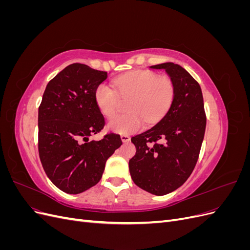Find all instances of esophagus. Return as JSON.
Here are the masks:
<instances>
[{"label":"esophagus","instance_id":"obj_1","mask_svg":"<svg viewBox=\"0 0 250 250\" xmlns=\"http://www.w3.org/2000/svg\"><path fill=\"white\" fill-rule=\"evenodd\" d=\"M121 140H122V142H124V143L129 142L130 137H129V135H127V134H122V135H121Z\"/></svg>","mask_w":250,"mask_h":250}]
</instances>
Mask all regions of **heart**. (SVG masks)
I'll list each match as a JSON object with an SVG mask.
<instances>
[{
    "mask_svg": "<svg viewBox=\"0 0 250 250\" xmlns=\"http://www.w3.org/2000/svg\"><path fill=\"white\" fill-rule=\"evenodd\" d=\"M113 85L117 91L107 83H100L95 89V101L103 115L111 118L118 110L119 96L130 97L126 104V110L129 112L108 122L110 130L123 134L141 130L144 120L149 124L160 120L171 106L175 95L171 78L145 70L121 75L113 80Z\"/></svg>",
    "mask_w": 250,
    "mask_h": 250,
    "instance_id": "1",
    "label": "heart"
}]
</instances>
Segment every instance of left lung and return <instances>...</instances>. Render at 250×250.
<instances>
[{
    "instance_id": "1",
    "label": "left lung",
    "mask_w": 250,
    "mask_h": 250,
    "mask_svg": "<svg viewBox=\"0 0 250 250\" xmlns=\"http://www.w3.org/2000/svg\"><path fill=\"white\" fill-rule=\"evenodd\" d=\"M164 69L175 86L171 106L149 130L131 138L137 153L129 161L133 183L154 195L175 191L190 177L198 161L207 125L199 83L173 62Z\"/></svg>"
}]
</instances>
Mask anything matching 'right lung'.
<instances>
[{"label": "right lung", "mask_w": 250, "mask_h": 250, "mask_svg": "<svg viewBox=\"0 0 250 250\" xmlns=\"http://www.w3.org/2000/svg\"><path fill=\"white\" fill-rule=\"evenodd\" d=\"M107 73L72 63L49 81L39 107V153L47 176L59 190L79 194L99 183L107 158L122 145L119 134L88 141L104 128L95 101Z\"/></svg>", "instance_id": "1"}]
</instances>
